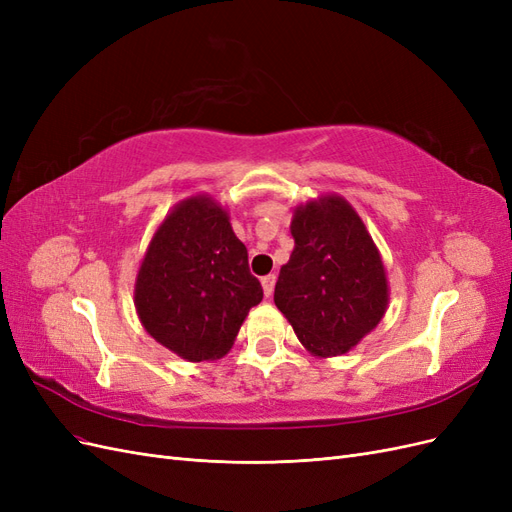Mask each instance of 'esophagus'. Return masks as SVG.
Masks as SVG:
<instances>
[{"label":"esophagus","instance_id":"34e87169","mask_svg":"<svg viewBox=\"0 0 512 512\" xmlns=\"http://www.w3.org/2000/svg\"><path fill=\"white\" fill-rule=\"evenodd\" d=\"M260 284H262V290H265V297L269 299L273 294V288H275V275H265Z\"/></svg>","mask_w":512,"mask_h":512}]
</instances>
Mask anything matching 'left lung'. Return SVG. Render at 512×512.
<instances>
[{
  "label": "left lung",
  "instance_id": "1",
  "mask_svg": "<svg viewBox=\"0 0 512 512\" xmlns=\"http://www.w3.org/2000/svg\"><path fill=\"white\" fill-rule=\"evenodd\" d=\"M294 250L280 269L273 301L314 356H339L378 327L389 282L359 213L337 194L294 209Z\"/></svg>",
  "mask_w": 512,
  "mask_h": 512
}]
</instances>
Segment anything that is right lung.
<instances>
[{
  "label": "right lung",
  "mask_w": 512,
  "mask_h": 512,
  "mask_svg": "<svg viewBox=\"0 0 512 512\" xmlns=\"http://www.w3.org/2000/svg\"><path fill=\"white\" fill-rule=\"evenodd\" d=\"M262 286L247 250L211 196L185 198L153 235L134 284L145 331L185 361H213L235 344Z\"/></svg>",
  "instance_id": "right-lung-1"
}]
</instances>
